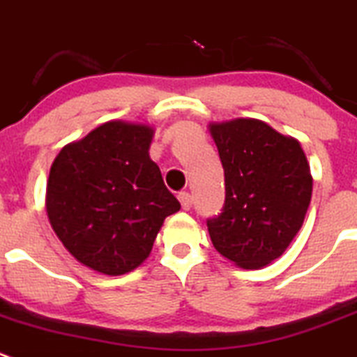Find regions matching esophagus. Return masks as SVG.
Segmentation results:
<instances>
[{
	"label": "esophagus",
	"mask_w": 357,
	"mask_h": 357,
	"mask_svg": "<svg viewBox=\"0 0 357 357\" xmlns=\"http://www.w3.org/2000/svg\"><path fill=\"white\" fill-rule=\"evenodd\" d=\"M178 202H181L182 208L189 210L192 206V196L189 195V192H181V195H178Z\"/></svg>",
	"instance_id": "esophagus-1"
}]
</instances>
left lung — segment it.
Returning a JSON list of instances; mask_svg holds the SVG:
<instances>
[{"label":"left lung","mask_w":357,"mask_h":357,"mask_svg":"<svg viewBox=\"0 0 357 357\" xmlns=\"http://www.w3.org/2000/svg\"><path fill=\"white\" fill-rule=\"evenodd\" d=\"M224 168L222 212L206 220L217 252L257 270L277 259L300 231L312 175L300 142L257 119L212 122Z\"/></svg>","instance_id":"1"}]
</instances>
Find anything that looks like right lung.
<instances>
[{
    "label": "right lung",
    "instance_id": "add662e5",
    "mask_svg": "<svg viewBox=\"0 0 357 357\" xmlns=\"http://www.w3.org/2000/svg\"><path fill=\"white\" fill-rule=\"evenodd\" d=\"M151 126L108 121L64 145L50 166L45 208L68 252L105 275L140 266L181 203L149 155Z\"/></svg>",
    "mask_w": 357,
    "mask_h": 357
}]
</instances>
